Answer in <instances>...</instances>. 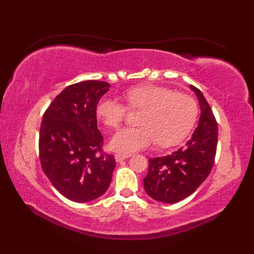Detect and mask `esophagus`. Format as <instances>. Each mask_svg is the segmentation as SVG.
Masks as SVG:
<instances>
[{
	"mask_svg": "<svg viewBox=\"0 0 254 254\" xmlns=\"http://www.w3.org/2000/svg\"><path fill=\"white\" fill-rule=\"evenodd\" d=\"M132 156V154H122V153H117L115 155V158H116V161H118V163H120V161L127 159V158H130Z\"/></svg>",
	"mask_w": 254,
	"mask_h": 254,
	"instance_id": "obj_1",
	"label": "esophagus"
}]
</instances>
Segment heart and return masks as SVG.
<instances>
[{
  "label": "heart",
  "mask_w": 254,
  "mask_h": 254,
  "mask_svg": "<svg viewBox=\"0 0 254 254\" xmlns=\"http://www.w3.org/2000/svg\"><path fill=\"white\" fill-rule=\"evenodd\" d=\"M126 100L132 109H144L142 127H123L112 136L111 147L131 154L149 147L158 139L160 146L180 143L191 131L197 118V105L191 96L176 93L158 85H142L128 89ZM96 113L108 127L116 128L124 121L127 107L113 98H102Z\"/></svg>",
  "instance_id": "1"
}]
</instances>
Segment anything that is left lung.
<instances>
[{"label":"left lung","mask_w":254,"mask_h":254,"mask_svg":"<svg viewBox=\"0 0 254 254\" xmlns=\"http://www.w3.org/2000/svg\"><path fill=\"white\" fill-rule=\"evenodd\" d=\"M195 93L201 117L190 141L170 155L149 159L144 189L156 201L174 204L191 195L202 185L213 168L217 148L218 127L213 111L201 90Z\"/></svg>","instance_id":"left-lung-1"}]
</instances>
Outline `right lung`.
<instances>
[{"mask_svg":"<svg viewBox=\"0 0 254 254\" xmlns=\"http://www.w3.org/2000/svg\"><path fill=\"white\" fill-rule=\"evenodd\" d=\"M102 80L69 85L48 107L39 133L42 170L57 190L73 202L101 196L109 188L116 159L102 152L96 108L109 90Z\"/></svg>","mask_w":254,"mask_h":254,"instance_id":"obj_1","label":"right lung"}]
</instances>
